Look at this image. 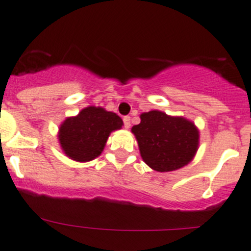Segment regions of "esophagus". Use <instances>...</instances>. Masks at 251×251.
Instances as JSON below:
<instances>
[{"mask_svg":"<svg viewBox=\"0 0 251 251\" xmlns=\"http://www.w3.org/2000/svg\"><path fill=\"white\" fill-rule=\"evenodd\" d=\"M123 125H125V128H130V117L129 116H126L123 117Z\"/></svg>","mask_w":251,"mask_h":251,"instance_id":"1","label":"esophagus"}]
</instances>
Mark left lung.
Returning <instances> with one entry per match:
<instances>
[{"mask_svg":"<svg viewBox=\"0 0 251 251\" xmlns=\"http://www.w3.org/2000/svg\"><path fill=\"white\" fill-rule=\"evenodd\" d=\"M131 128L144 162L157 172L179 170L193 160L199 146V130L184 117L161 111L141 113Z\"/></svg>","mask_w":251,"mask_h":251,"instance_id":"1","label":"left lung"}]
</instances>
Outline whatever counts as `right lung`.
Masks as SVG:
<instances>
[{"label": "right lung", "instance_id": "obj_1", "mask_svg": "<svg viewBox=\"0 0 251 251\" xmlns=\"http://www.w3.org/2000/svg\"><path fill=\"white\" fill-rule=\"evenodd\" d=\"M120 116L102 107L89 106L75 117L66 118L58 130L63 152L78 162H88L101 155L111 131L121 129Z\"/></svg>", "mask_w": 251, "mask_h": 251}]
</instances>
